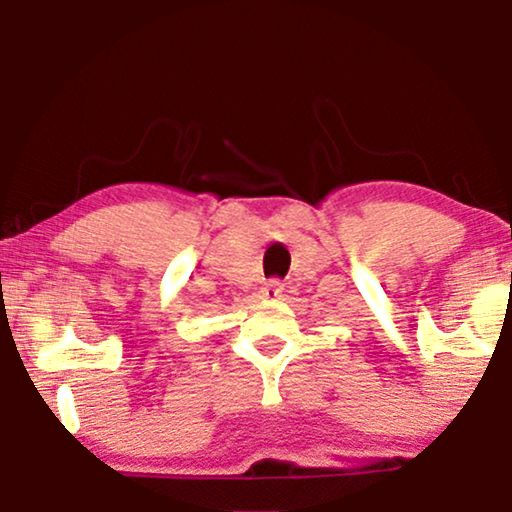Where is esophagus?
Returning <instances> with one entry per match:
<instances>
[{
    "label": "esophagus",
    "instance_id": "1",
    "mask_svg": "<svg viewBox=\"0 0 512 512\" xmlns=\"http://www.w3.org/2000/svg\"><path fill=\"white\" fill-rule=\"evenodd\" d=\"M282 279H277V277H272V279H268V282L263 284V289H261V293H263V298H277L279 293H282Z\"/></svg>",
    "mask_w": 512,
    "mask_h": 512
}]
</instances>
